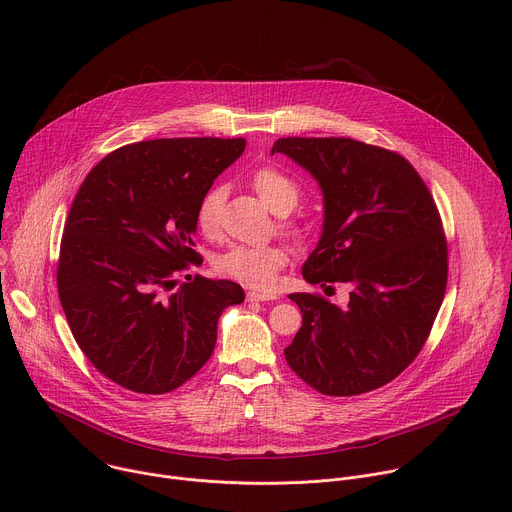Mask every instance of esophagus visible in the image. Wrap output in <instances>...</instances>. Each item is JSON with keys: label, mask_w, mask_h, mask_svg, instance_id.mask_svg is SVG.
I'll return each mask as SVG.
<instances>
[{"label": "esophagus", "mask_w": 512, "mask_h": 512, "mask_svg": "<svg viewBox=\"0 0 512 512\" xmlns=\"http://www.w3.org/2000/svg\"><path fill=\"white\" fill-rule=\"evenodd\" d=\"M247 300L249 302H269V300H275L273 294H265V291H249L247 294Z\"/></svg>", "instance_id": "obj_1"}]
</instances>
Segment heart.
I'll return each mask as SVG.
<instances>
[{
    "label": "heart",
    "mask_w": 512,
    "mask_h": 512,
    "mask_svg": "<svg viewBox=\"0 0 512 512\" xmlns=\"http://www.w3.org/2000/svg\"><path fill=\"white\" fill-rule=\"evenodd\" d=\"M251 186L261 198V202L275 214H287L296 208L300 200V188L275 168H261L253 174ZM223 216V190L210 188L202 194L196 204L194 221L204 237H216L221 231ZM291 233H298L294 227H287ZM287 249L281 245L267 247H247L237 245L221 253L214 259V269L218 275L235 279L243 285L255 289H271L277 281V273L287 263Z\"/></svg>",
    "instance_id": "obj_1"
}]
</instances>
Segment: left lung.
Segmentation results:
<instances>
[{
	"label": "left lung",
	"mask_w": 512,
	"mask_h": 512,
	"mask_svg": "<svg viewBox=\"0 0 512 512\" xmlns=\"http://www.w3.org/2000/svg\"><path fill=\"white\" fill-rule=\"evenodd\" d=\"M308 170L324 194L308 283H346L336 306L291 294L302 328L283 354L322 395L352 397L391 383L423 348L448 283V245L437 206L399 154L350 137H283L271 154Z\"/></svg>",
	"instance_id": "1"
}]
</instances>
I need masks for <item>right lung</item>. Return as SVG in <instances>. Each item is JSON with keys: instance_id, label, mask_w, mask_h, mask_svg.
I'll use <instances>...</instances> for the list:
<instances>
[{"instance_id": "1", "label": "right lung", "mask_w": 512, "mask_h": 512, "mask_svg": "<svg viewBox=\"0 0 512 512\" xmlns=\"http://www.w3.org/2000/svg\"><path fill=\"white\" fill-rule=\"evenodd\" d=\"M243 137L137 141L105 156L64 223L58 298L93 367L123 389L164 395L210 358L223 310L245 291L227 279L176 275L198 265L196 204L243 152Z\"/></svg>"}]
</instances>
